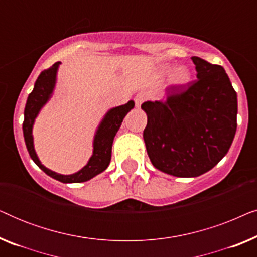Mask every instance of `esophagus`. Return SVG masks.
<instances>
[{
	"instance_id": "esophagus-1",
	"label": "esophagus",
	"mask_w": 257,
	"mask_h": 257,
	"mask_svg": "<svg viewBox=\"0 0 257 257\" xmlns=\"http://www.w3.org/2000/svg\"><path fill=\"white\" fill-rule=\"evenodd\" d=\"M145 99H146V94H145V93L140 92V93L137 94V96L135 97L136 106H137V107H140V105H142V104L144 103V101H145Z\"/></svg>"
}]
</instances>
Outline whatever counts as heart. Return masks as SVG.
<instances>
[{
  "mask_svg": "<svg viewBox=\"0 0 257 257\" xmlns=\"http://www.w3.org/2000/svg\"><path fill=\"white\" fill-rule=\"evenodd\" d=\"M173 68H172L171 65H163L161 68L159 69V73L161 76H165V75H168ZM191 82V72H189V70L186 68V66H179L174 70L173 72H172V76H171V85L172 86H175V87H182L185 86L186 84H188Z\"/></svg>",
  "mask_w": 257,
  "mask_h": 257,
  "instance_id": "b5f03b06",
  "label": "heart"
}]
</instances>
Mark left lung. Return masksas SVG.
<instances>
[{
	"label": "left lung",
	"instance_id": "left-lung-1",
	"mask_svg": "<svg viewBox=\"0 0 257 257\" xmlns=\"http://www.w3.org/2000/svg\"><path fill=\"white\" fill-rule=\"evenodd\" d=\"M196 80L167 87V100L145 101L143 137L157 170L195 178L226 156L236 132L237 96L220 65L193 56Z\"/></svg>",
	"mask_w": 257,
	"mask_h": 257
}]
</instances>
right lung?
Masks as SVG:
<instances>
[{
    "mask_svg": "<svg viewBox=\"0 0 257 257\" xmlns=\"http://www.w3.org/2000/svg\"><path fill=\"white\" fill-rule=\"evenodd\" d=\"M59 64H61V62H57L51 68L42 71L36 82H35L34 90L28 96L26 108H24L23 136L30 158L45 174L56 179V180L64 182V184H77V182L90 180V179L94 178L96 175L106 170L111 161L112 144H113L114 137L117 135L119 127H120L122 119L135 107V101L130 100L128 103L120 105V106L112 107L105 113L100 124L98 125L96 133H94L92 156H91L87 164L82 170L68 175L56 173V172L45 167L41 163V160L38 159L34 147L33 127L35 119L37 118L42 107L50 100L52 93H54L56 82H57V71Z\"/></svg>",
    "mask_w": 257,
    "mask_h": 257,
    "instance_id": "obj_1",
    "label": "right lung"
}]
</instances>
